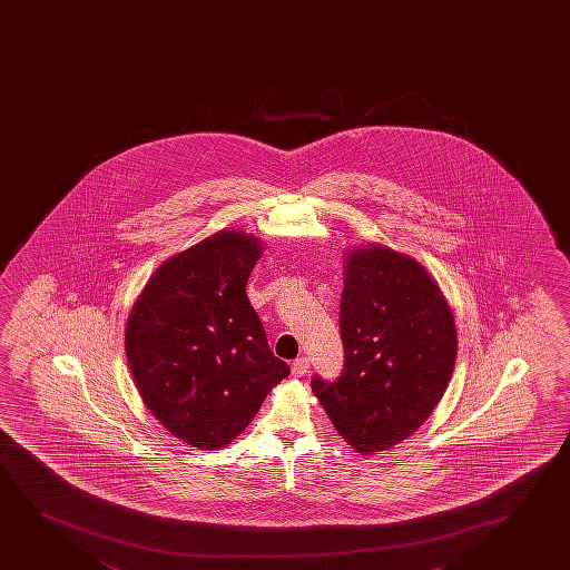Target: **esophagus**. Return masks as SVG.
I'll list each match as a JSON object with an SVG mask.
<instances>
[{"mask_svg":"<svg viewBox=\"0 0 570 570\" xmlns=\"http://www.w3.org/2000/svg\"><path fill=\"white\" fill-rule=\"evenodd\" d=\"M307 368H309V358H307V356L296 358V361L292 363V374H294L296 379H302V376H306Z\"/></svg>","mask_w":570,"mask_h":570,"instance_id":"34e87169","label":"esophagus"}]
</instances>
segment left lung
<instances>
[{
  "label": "left lung",
  "instance_id": "8db88e82",
  "mask_svg": "<svg viewBox=\"0 0 570 570\" xmlns=\"http://www.w3.org/2000/svg\"><path fill=\"white\" fill-rule=\"evenodd\" d=\"M345 368L312 390L358 453L386 451L420 430L456 361L451 307L430 273L386 245L348 248L341 296Z\"/></svg>",
  "mask_w": 570,
  "mask_h": 570
}]
</instances>
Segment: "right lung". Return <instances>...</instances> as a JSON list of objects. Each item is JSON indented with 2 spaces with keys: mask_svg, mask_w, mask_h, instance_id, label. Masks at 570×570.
Masks as SVG:
<instances>
[{
  "mask_svg": "<svg viewBox=\"0 0 570 570\" xmlns=\"http://www.w3.org/2000/svg\"><path fill=\"white\" fill-rule=\"evenodd\" d=\"M263 245L222 229L150 276L125 327V353L150 413L184 443L229 445L289 374L266 343L247 281Z\"/></svg>",
  "mask_w": 570,
  "mask_h": 570,
  "instance_id": "right-lung-1",
  "label": "right lung"
}]
</instances>
